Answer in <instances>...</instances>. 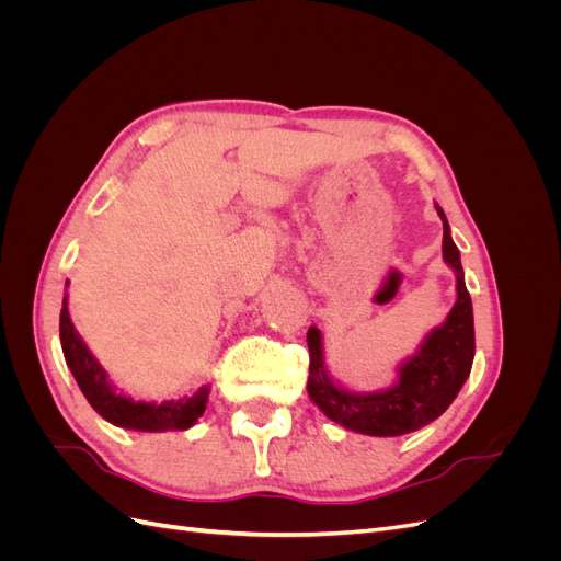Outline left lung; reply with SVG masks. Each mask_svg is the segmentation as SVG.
I'll return each instance as SVG.
<instances>
[{
	"mask_svg": "<svg viewBox=\"0 0 561 561\" xmlns=\"http://www.w3.org/2000/svg\"><path fill=\"white\" fill-rule=\"evenodd\" d=\"M443 254L445 262L456 271V304L445 325L433 330L398 369V383L381 393H351L334 386L322 367L320 332L309 328V398L339 426L355 433L393 437L412 433L435 421L458 396L466 383L474 358V322L472 301L463 280V266L458 248L449 236V225L443 208Z\"/></svg>",
	"mask_w": 561,
	"mask_h": 561,
	"instance_id": "left-lung-1",
	"label": "left lung"
}]
</instances>
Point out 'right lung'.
Listing matches in <instances>:
<instances>
[{
	"label": "right lung",
	"mask_w": 561,
	"mask_h": 561,
	"mask_svg": "<svg viewBox=\"0 0 561 561\" xmlns=\"http://www.w3.org/2000/svg\"><path fill=\"white\" fill-rule=\"evenodd\" d=\"M67 299H62L60 309V344L67 367L72 369V375L81 388V393L87 396L93 410L107 419L118 428L130 431H171V428H190L192 423L206 412V402L210 388L203 386L198 393L192 398L182 400H168L161 404L154 402H133L126 396L114 393V388L107 381L105 369L98 365V360L89 353L87 344L81 342V336L75 332V325L67 313Z\"/></svg>",
	"instance_id": "1"
}]
</instances>
